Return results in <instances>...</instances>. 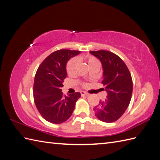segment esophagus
Returning a JSON list of instances; mask_svg holds the SVG:
<instances>
[{"label":"esophagus","mask_w":160,"mask_h":160,"mask_svg":"<svg viewBox=\"0 0 160 160\" xmlns=\"http://www.w3.org/2000/svg\"><path fill=\"white\" fill-rule=\"evenodd\" d=\"M80 94H81V96H89V95L88 93L85 92V91H80Z\"/></svg>","instance_id":"esophagus-1"}]
</instances>
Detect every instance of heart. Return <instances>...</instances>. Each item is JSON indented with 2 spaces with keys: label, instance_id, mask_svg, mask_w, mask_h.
<instances>
[{
  "label": "heart",
  "instance_id": "b5f03b06",
  "mask_svg": "<svg viewBox=\"0 0 160 160\" xmlns=\"http://www.w3.org/2000/svg\"><path fill=\"white\" fill-rule=\"evenodd\" d=\"M82 59H84L87 60V62L89 64V66L91 68H92L93 67H96L98 65H100V62L96 57H94L93 56L91 55H88L85 58H84L82 56H78L77 58H71L68 61V62L67 63L66 65V70L68 74L69 75H72L75 73L76 69V67H77V64H78V60H80Z\"/></svg>",
  "mask_w": 160,
  "mask_h": 160
}]
</instances>
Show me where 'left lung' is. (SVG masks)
I'll return each mask as SVG.
<instances>
[{
	"mask_svg": "<svg viewBox=\"0 0 160 160\" xmlns=\"http://www.w3.org/2000/svg\"><path fill=\"white\" fill-rule=\"evenodd\" d=\"M99 59L103 67L102 83L107 92V98L100 100L93 108L95 115L104 122L118 120L127 110L132 92L131 75L124 62L116 54L106 50L91 51Z\"/></svg>",
	"mask_w": 160,
	"mask_h": 160,
	"instance_id": "8db88e82",
	"label": "left lung"
}]
</instances>
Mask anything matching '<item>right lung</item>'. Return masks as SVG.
<instances>
[{"mask_svg": "<svg viewBox=\"0 0 160 160\" xmlns=\"http://www.w3.org/2000/svg\"><path fill=\"white\" fill-rule=\"evenodd\" d=\"M80 51L60 49L47 56L36 71L33 83V99L42 118L53 124H60L69 119L80 93L64 96L61 88L67 77L66 64Z\"/></svg>", "mask_w": 160, "mask_h": 160, "instance_id": "1", "label": "right lung"}]
</instances>
